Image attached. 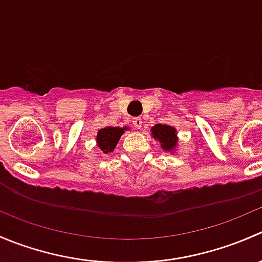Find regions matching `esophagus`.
Wrapping results in <instances>:
<instances>
[{"label":"esophagus","mask_w":262,"mask_h":262,"mask_svg":"<svg viewBox=\"0 0 262 262\" xmlns=\"http://www.w3.org/2000/svg\"><path fill=\"white\" fill-rule=\"evenodd\" d=\"M133 124H134V126H136V129H141L142 128V119L136 118L133 120Z\"/></svg>","instance_id":"esophagus-1"}]
</instances>
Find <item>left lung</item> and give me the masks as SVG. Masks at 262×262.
<instances>
[{"instance_id": "obj_1", "label": "left lung", "mask_w": 262, "mask_h": 262, "mask_svg": "<svg viewBox=\"0 0 262 262\" xmlns=\"http://www.w3.org/2000/svg\"><path fill=\"white\" fill-rule=\"evenodd\" d=\"M150 134L156 141L160 142L161 148L165 152L173 153L178 148L179 137L176 128L167 125V124H156L150 128Z\"/></svg>"}]
</instances>
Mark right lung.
Instances as JSON below:
<instances>
[{"instance_id": "1", "label": "right lung", "mask_w": 262, "mask_h": 262, "mask_svg": "<svg viewBox=\"0 0 262 262\" xmlns=\"http://www.w3.org/2000/svg\"><path fill=\"white\" fill-rule=\"evenodd\" d=\"M128 130V126H105L97 132L96 143L104 153H112L115 149L120 137Z\"/></svg>"}]
</instances>
